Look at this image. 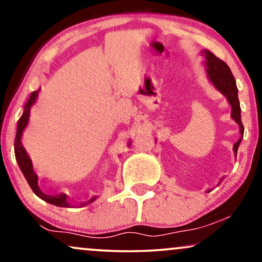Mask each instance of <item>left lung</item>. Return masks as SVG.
<instances>
[{
    "label": "left lung",
    "instance_id": "obj_1",
    "mask_svg": "<svg viewBox=\"0 0 262 262\" xmlns=\"http://www.w3.org/2000/svg\"><path fill=\"white\" fill-rule=\"evenodd\" d=\"M202 55H205V57H206V71L208 79L211 80V82L213 83L215 89L221 91L223 95L226 97L229 104L231 105V117L236 121V123L241 128V138L233 145V152L237 156V149H238L239 142L242 140L245 127H243L242 121H241V106L238 96H237V86L235 78H233L229 66L224 61H222L221 58H218L214 54H212L211 51L205 50L202 52Z\"/></svg>",
    "mask_w": 262,
    "mask_h": 262
}]
</instances>
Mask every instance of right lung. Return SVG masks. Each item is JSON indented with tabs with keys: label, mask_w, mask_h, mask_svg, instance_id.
<instances>
[{
	"label": "right lung",
	"mask_w": 262,
	"mask_h": 262,
	"mask_svg": "<svg viewBox=\"0 0 262 262\" xmlns=\"http://www.w3.org/2000/svg\"><path fill=\"white\" fill-rule=\"evenodd\" d=\"M38 92H39V90L34 91V92L31 93L30 98H29V100H27V103L25 104V107H24V113L21 115V117H20L19 122H17L15 141H14V151H15V158L17 160V164H19L20 169H21L24 176H25V179L27 180V183L30 184L31 189L33 190V193L36 194L37 196L43 199L44 201L49 202V204L55 205V206L69 207L71 205H69V202L67 201V195L61 194V195H56V196H51V195L44 194L43 191L39 189V187H38V181H37L38 177L33 171L32 162H31L30 157L27 156L25 148H24L23 145H21L23 132L27 125V123H29L30 109H31V106H32L33 104L36 103V99L38 97ZM93 200H95V198L91 199L89 202H92ZM89 202H87V204H89ZM83 205H86V204H82L81 206H83Z\"/></svg>",
	"instance_id": "1"
}]
</instances>
